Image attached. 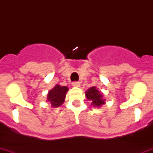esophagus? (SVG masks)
Wrapping results in <instances>:
<instances>
[{"label":"esophagus","instance_id":"1","mask_svg":"<svg viewBox=\"0 0 153 153\" xmlns=\"http://www.w3.org/2000/svg\"><path fill=\"white\" fill-rule=\"evenodd\" d=\"M72 85L73 86H75V87H79V85H80V83L79 82H73Z\"/></svg>","mask_w":153,"mask_h":153}]
</instances>
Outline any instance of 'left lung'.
Returning <instances> with one entry per match:
<instances>
[{"label":"left lung","instance_id":"8db88e82","mask_svg":"<svg viewBox=\"0 0 153 153\" xmlns=\"http://www.w3.org/2000/svg\"><path fill=\"white\" fill-rule=\"evenodd\" d=\"M85 95L88 100H92V105L94 106L100 107L105 104V100L103 99L102 94H100V92L97 89L95 86L89 88L87 91L85 92Z\"/></svg>","mask_w":153,"mask_h":153}]
</instances>
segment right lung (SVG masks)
<instances>
[{
    "instance_id": "add662e5",
    "label": "right lung",
    "mask_w": 153,
    "mask_h": 153,
    "mask_svg": "<svg viewBox=\"0 0 153 153\" xmlns=\"http://www.w3.org/2000/svg\"><path fill=\"white\" fill-rule=\"evenodd\" d=\"M68 88L66 86H60L56 85L55 87L48 92V100L53 107H59L64 103L66 93L68 92Z\"/></svg>"
}]
</instances>
